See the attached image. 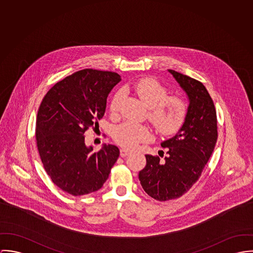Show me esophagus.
<instances>
[{"label": "esophagus", "mask_w": 253, "mask_h": 253, "mask_svg": "<svg viewBox=\"0 0 253 253\" xmlns=\"http://www.w3.org/2000/svg\"><path fill=\"white\" fill-rule=\"evenodd\" d=\"M130 153H131V150H129V149H125V148L120 149V156L121 157H126Z\"/></svg>", "instance_id": "obj_1"}]
</instances>
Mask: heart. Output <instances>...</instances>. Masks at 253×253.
I'll use <instances>...</instances> for the list:
<instances>
[{
    "instance_id": "1",
    "label": "heart",
    "mask_w": 253,
    "mask_h": 253,
    "mask_svg": "<svg viewBox=\"0 0 253 253\" xmlns=\"http://www.w3.org/2000/svg\"><path fill=\"white\" fill-rule=\"evenodd\" d=\"M130 88L149 109L148 119L157 132L162 135H171L180 129L187 113V105L181 97H167L166 87L151 78L141 79L134 83ZM122 99V90L113 95L110 106L112 113L118 112ZM150 138L151 133L148 127L131 120L123 122L114 131V140L127 148H133L140 142L150 140Z\"/></svg>"
}]
</instances>
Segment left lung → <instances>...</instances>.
Returning <instances> with one entry per match:
<instances>
[{
	"label": "left lung",
	"instance_id": "8db88e82",
	"mask_svg": "<svg viewBox=\"0 0 253 253\" xmlns=\"http://www.w3.org/2000/svg\"><path fill=\"white\" fill-rule=\"evenodd\" d=\"M188 99L185 120L168 140L167 156L145 155L146 166L139 173L143 190L155 200L169 201L182 196L201 176L217 140L216 112L208 90L196 80L168 70Z\"/></svg>",
	"mask_w": 253,
	"mask_h": 253
}]
</instances>
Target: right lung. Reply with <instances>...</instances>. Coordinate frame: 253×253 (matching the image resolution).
<instances>
[{
    "instance_id": "add662e5",
    "label": "right lung",
    "mask_w": 253,
    "mask_h": 253,
    "mask_svg": "<svg viewBox=\"0 0 253 253\" xmlns=\"http://www.w3.org/2000/svg\"><path fill=\"white\" fill-rule=\"evenodd\" d=\"M121 77L85 69L57 83L43 97L36 124L38 150L44 169L63 191L82 196L99 190L119 156L113 144L98 152L85 144V131L97 125L107 99Z\"/></svg>"
}]
</instances>
